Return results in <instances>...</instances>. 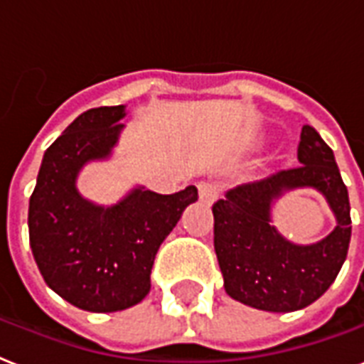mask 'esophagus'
<instances>
[{
  "label": "esophagus",
  "mask_w": 364,
  "mask_h": 364,
  "mask_svg": "<svg viewBox=\"0 0 364 364\" xmlns=\"http://www.w3.org/2000/svg\"><path fill=\"white\" fill-rule=\"evenodd\" d=\"M198 192H200V200L203 203H213L218 198V187L215 183H200L198 185Z\"/></svg>",
  "instance_id": "1"
}]
</instances>
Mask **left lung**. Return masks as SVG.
Masks as SVG:
<instances>
[{
  "label": "left lung",
  "instance_id": "1",
  "mask_svg": "<svg viewBox=\"0 0 364 364\" xmlns=\"http://www.w3.org/2000/svg\"><path fill=\"white\" fill-rule=\"evenodd\" d=\"M299 166L239 185L213 203L215 252L232 299L267 312L309 306L335 282L351 237L350 198L333 149L310 125L297 147ZM312 186L326 196L336 230L314 245L289 244L270 226V205L291 188Z\"/></svg>",
  "mask_w": 364,
  "mask_h": 364
}]
</instances>
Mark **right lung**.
Here are the masks:
<instances>
[{"label": "right lung", "instance_id": "right-lung-1", "mask_svg": "<svg viewBox=\"0 0 364 364\" xmlns=\"http://www.w3.org/2000/svg\"><path fill=\"white\" fill-rule=\"evenodd\" d=\"M125 106H100L78 115L46 149L29 198V245L44 282L87 312H117L151 289L156 250L198 188L176 194L134 188L102 208L76 191L85 162L110 156Z\"/></svg>", "mask_w": 364, "mask_h": 364}]
</instances>
